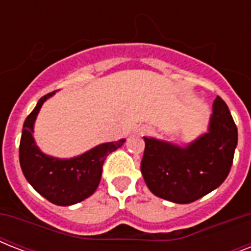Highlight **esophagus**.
<instances>
[{
	"label": "esophagus",
	"instance_id": "1",
	"mask_svg": "<svg viewBox=\"0 0 251 251\" xmlns=\"http://www.w3.org/2000/svg\"><path fill=\"white\" fill-rule=\"evenodd\" d=\"M147 131H149V130H147Z\"/></svg>",
	"mask_w": 251,
	"mask_h": 251
}]
</instances>
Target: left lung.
<instances>
[{
    "instance_id": "1",
    "label": "left lung",
    "mask_w": 251,
    "mask_h": 251,
    "mask_svg": "<svg viewBox=\"0 0 251 251\" xmlns=\"http://www.w3.org/2000/svg\"><path fill=\"white\" fill-rule=\"evenodd\" d=\"M145 138L141 171L147 186L159 198L191 203L215 190L228 177L237 146V126L220 96L212 105L210 130L181 149Z\"/></svg>"
}]
</instances>
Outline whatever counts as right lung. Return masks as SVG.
<instances>
[{
  "label": "right lung",
  "instance_id": "add662e5",
  "mask_svg": "<svg viewBox=\"0 0 251 251\" xmlns=\"http://www.w3.org/2000/svg\"><path fill=\"white\" fill-rule=\"evenodd\" d=\"M54 92L37 101L35 109L23 124L19 163L25 179L49 202L57 206H70L82 202L98 189L105 157L125 143V139L109 142L73 159H54L44 155L33 141V124L43 102Z\"/></svg>",
  "mask_w": 251,
  "mask_h": 251
}]
</instances>
